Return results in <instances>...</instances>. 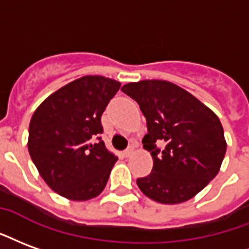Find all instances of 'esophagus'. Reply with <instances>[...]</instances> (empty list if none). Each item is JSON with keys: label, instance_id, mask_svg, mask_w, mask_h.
Listing matches in <instances>:
<instances>
[{"label": "esophagus", "instance_id": "34e87169", "mask_svg": "<svg viewBox=\"0 0 249 249\" xmlns=\"http://www.w3.org/2000/svg\"><path fill=\"white\" fill-rule=\"evenodd\" d=\"M133 153H134V146H129V148L126 149V150L124 152V156L125 157H130Z\"/></svg>", "mask_w": 249, "mask_h": 249}]
</instances>
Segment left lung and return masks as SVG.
I'll list each match as a JSON object with an SVG mask.
<instances>
[{"label":"left lung","mask_w":249,"mask_h":249,"mask_svg":"<svg viewBox=\"0 0 249 249\" xmlns=\"http://www.w3.org/2000/svg\"><path fill=\"white\" fill-rule=\"evenodd\" d=\"M121 91L139 103L148 125L142 143L150 152L153 169L137 179L140 190L163 204L194 198L218 174L227 150L218 116L167 80L128 83ZM157 143H162V152Z\"/></svg>","instance_id":"8db88e82"}]
</instances>
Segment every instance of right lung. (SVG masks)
<instances>
[{"instance_id":"obj_1","label":"right lung","mask_w":249,"mask_h":249,"mask_svg":"<svg viewBox=\"0 0 249 249\" xmlns=\"http://www.w3.org/2000/svg\"><path fill=\"white\" fill-rule=\"evenodd\" d=\"M121 83L86 75L42 101L29 125L27 148L43 181L70 200L84 202L104 190L117 157L104 141L101 115Z\"/></svg>"}]
</instances>
